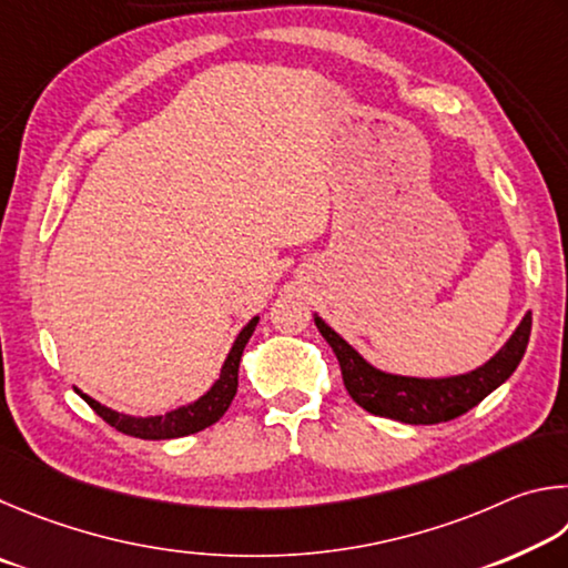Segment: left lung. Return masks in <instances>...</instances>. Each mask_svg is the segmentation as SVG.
I'll list each match as a JSON object with an SVG mask.
<instances>
[{
  "label": "left lung",
  "instance_id": "1",
  "mask_svg": "<svg viewBox=\"0 0 568 568\" xmlns=\"http://www.w3.org/2000/svg\"><path fill=\"white\" fill-rule=\"evenodd\" d=\"M314 322L339 359L342 379L352 399L374 416L402 424H442L474 409L516 372L531 336V314H526L504 349L476 372L452 379H412L374 369L320 316Z\"/></svg>",
  "mask_w": 568,
  "mask_h": 568
}]
</instances>
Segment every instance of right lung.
I'll return each instance as SVG.
<instances>
[{"label":"right lung","instance_id":"add662e5","mask_svg":"<svg viewBox=\"0 0 568 568\" xmlns=\"http://www.w3.org/2000/svg\"><path fill=\"white\" fill-rule=\"evenodd\" d=\"M256 322L258 316H254V320L239 332L232 352H229L226 362L222 366V374H219V382L202 396V399L189 406H182V409H174L164 416H146V419H136V416H124L106 409V406L94 402L92 396H87L82 392H79V396H82V399L92 406V409L102 416L109 426H114L116 432H122L126 436H136V439L159 442V439H176V436H189V434L202 432L206 426H212L214 422L222 419L224 412L229 409V404L234 399L236 386H239V362H242L244 346L248 342V336L254 334Z\"/></svg>","mask_w":568,"mask_h":568}]
</instances>
